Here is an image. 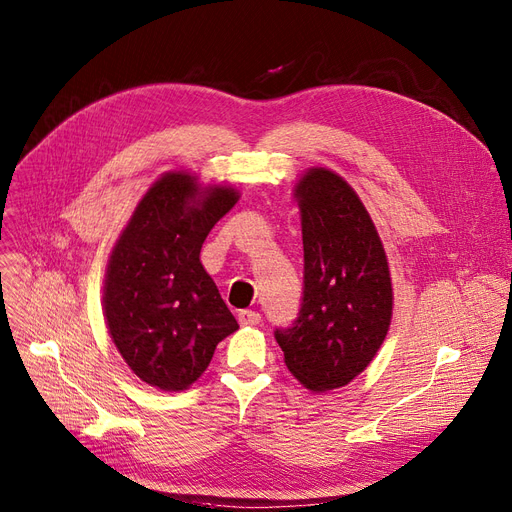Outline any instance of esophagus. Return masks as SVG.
<instances>
[{"label": "esophagus", "mask_w": 512, "mask_h": 512, "mask_svg": "<svg viewBox=\"0 0 512 512\" xmlns=\"http://www.w3.org/2000/svg\"><path fill=\"white\" fill-rule=\"evenodd\" d=\"M238 321H240V326H259L261 313L251 311V309H242V311H238Z\"/></svg>", "instance_id": "esophagus-1"}]
</instances>
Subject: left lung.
<instances>
[{
  "instance_id": "8db88e82",
  "label": "left lung",
  "mask_w": 512,
  "mask_h": 512,
  "mask_svg": "<svg viewBox=\"0 0 512 512\" xmlns=\"http://www.w3.org/2000/svg\"><path fill=\"white\" fill-rule=\"evenodd\" d=\"M303 226V297L274 336L284 363L313 392L346 386L371 363L392 317L382 240L357 193L326 168L297 184Z\"/></svg>"
}]
</instances>
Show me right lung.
Here are the masks:
<instances>
[{"label":"right lung","instance_id":"obj_1","mask_svg":"<svg viewBox=\"0 0 512 512\" xmlns=\"http://www.w3.org/2000/svg\"><path fill=\"white\" fill-rule=\"evenodd\" d=\"M236 201L234 188L199 193L193 176L166 174L112 251L103 290L107 328L128 367L159 390L197 382L218 342L238 330L199 261L209 230Z\"/></svg>","mask_w":512,"mask_h":512}]
</instances>
